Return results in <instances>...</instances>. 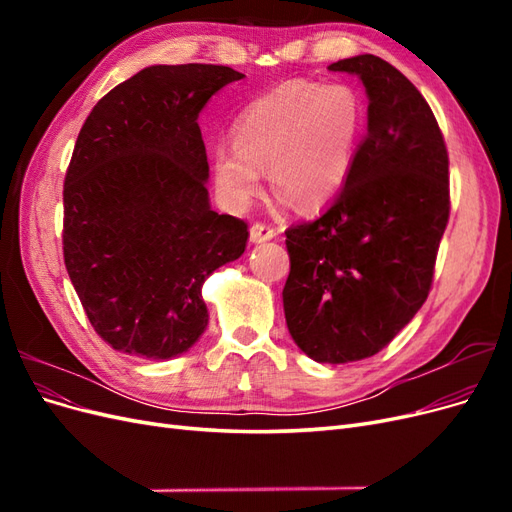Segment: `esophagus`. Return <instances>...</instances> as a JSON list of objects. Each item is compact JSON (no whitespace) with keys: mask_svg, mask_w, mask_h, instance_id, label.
I'll return each instance as SVG.
<instances>
[{"mask_svg":"<svg viewBox=\"0 0 512 512\" xmlns=\"http://www.w3.org/2000/svg\"><path fill=\"white\" fill-rule=\"evenodd\" d=\"M275 237V228H271L265 222H254L250 228V239L252 243H265Z\"/></svg>","mask_w":512,"mask_h":512,"instance_id":"obj_1","label":"esophagus"}]
</instances>
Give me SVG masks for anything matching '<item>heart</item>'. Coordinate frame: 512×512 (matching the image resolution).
<instances>
[{"label":"heart","mask_w":512,"mask_h":512,"mask_svg":"<svg viewBox=\"0 0 512 512\" xmlns=\"http://www.w3.org/2000/svg\"><path fill=\"white\" fill-rule=\"evenodd\" d=\"M363 106L348 85L286 81L256 98L235 123V143L213 151V175L230 205H245L271 164L277 192L294 205L329 203L348 181Z\"/></svg>","instance_id":"1"}]
</instances>
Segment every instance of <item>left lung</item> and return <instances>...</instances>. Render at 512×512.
<instances>
[{
  "label": "left lung",
  "instance_id": "1",
  "mask_svg": "<svg viewBox=\"0 0 512 512\" xmlns=\"http://www.w3.org/2000/svg\"><path fill=\"white\" fill-rule=\"evenodd\" d=\"M365 85L367 136L320 218L286 230L288 331L309 359L380 352L425 303L451 211L448 153L429 104L376 55L329 66Z\"/></svg>",
  "mask_w": 512,
  "mask_h": 512
}]
</instances>
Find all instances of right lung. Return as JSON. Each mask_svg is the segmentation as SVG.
<instances>
[{"label": "right lung", "mask_w": 512, "mask_h": 512, "mask_svg": "<svg viewBox=\"0 0 512 512\" xmlns=\"http://www.w3.org/2000/svg\"><path fill=\"white\" fill-rule=\"evenodd\" d=\"M243 74L149 66L94 106L64 183V260L104 342L166 361L205 333L207 277L245 252L243 220L209 205L198 115Z\"/></svg>", "instance_id": "obj_1"}]
</instances>
